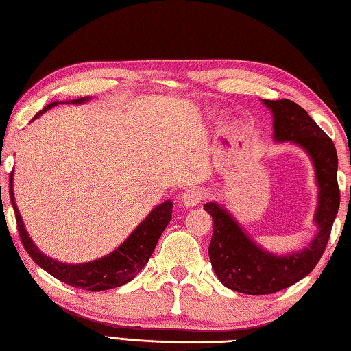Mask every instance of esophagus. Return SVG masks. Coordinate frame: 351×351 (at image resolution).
Masks as SVG:
<instances>
[{
	"mask_svg": "<svg viewBox=\"0 0 351 351\" xmlns=\"http://www.w3.org/2000/svg\"><path fill=\"white\" fill-rule=\"evenodd\" d=\"M204 198V192L199 187H189L182 193V203L187 207H195L201 199Z\"/></svg>",
	"mask_w": 351,
	"mask_h": 351,
	"instance_id": "obj_1",
	"label": "esophagus"
}]
</instances>
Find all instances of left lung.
Listing matches in <instances>:
<instances>
[{
    "label": "left lung",
    "instance_id": "8db88e82",
    "mask_svg": "<svg viewBox=\"0 0 351 351\" xmlns=\"http://www.w3.org/2000/svg\"><path fill=\"white\" fill-rule=\"evenodd\" d=\"M274 117V141L293 142L311 158L319 187L314 223L317 234L305 249L287 255L265 251L218 203L204 204L213 219L209 246L212 268L218 280L243 294H272L302 280L314 269L330 239L341 203L337 186V153L332 141L308 112L293 100H263Z\"/></svg>",
    "mask_w": 351,
    "mask_h": 351
}]
</instances>
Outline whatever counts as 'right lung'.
<instances>
[{"instance_id":"obj_1","label":"right lung","mask_w":351,"mask_h":351,"mask_svg":"<svg viewBox=\"0 0 351 351\" xmlns=\"http://www.w3.org/2000/svg\"><path fill=\"white\" fill-rule=\"evenodd\" d=\"M90 99L91 97H80L71 100V104H85ZM56 105H58V102L46 105L43 110H40L37 114L34 116L31 122H34L35 119L40 117L43 112L51 110L52 106ZM12 182H14V171H12L9 176L10 203L15 212L21 243L27 254L31 255L35 263L41 266L46 272H49L52 277L58 278V280L63 283L71 285V287L86 291H105L122 287V285L132 282L147 265L148 258L152 257L159 237H161L164 229L167 228V224L170 223L171 209H173L171 201H164L162 204L154 207V209L148 213L144 221L130 234L128 239L123 241L121 246L102 258L77 265L62 263V261L49 258L43 252H40V249L34 245L27 230L25 229V223H23L21 219L19 207L15 204Z\"/></svg>"}]
</instances>
